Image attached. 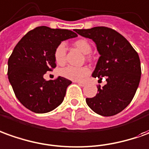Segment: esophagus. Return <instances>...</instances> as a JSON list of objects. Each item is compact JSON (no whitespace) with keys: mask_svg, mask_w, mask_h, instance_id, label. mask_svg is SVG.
<instances>
[{"mask_svg":"<svg viewBox=\"0 0 149 149\" xmlns=\"http://www.w3.org/2000/svg\"><path fill=\"white\" fill-rule=\"evenodd\" d=\"M75 83H77V84L79 85V86H81V87H84V86L87 85V83L84 82V81H76Z\"/></svg>","mask_w":149,"mask_h":149,"instance_id":"1","label":"esophagus"}]
</instances>
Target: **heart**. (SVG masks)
Segmentation results:
<instances>
[{
	"mask_svg": "<svg viewBox=\"0 0 149 149\" xmlns=\"http://www.w3.org/2000/svg\"><path fill=\"white\" fill-rule=\"evenodd\" d=\"M74 46L84 54H88L92 51V47L89 42L84 39L76 40L74 42ZM65 52H66L65 45L62 42L60 45H58L54 52V58L57 64H64L65 61ZM60 74L61 76L68 79L79 81L81 80L84 77L89 74V69L87 67H75V66L69 65L61 69Z\"/></svg>",
	"mask_w": 149,
	"mask_h": 149,
	"instance_id": "heart-1",
	"label": "heart"
}]
</instances>
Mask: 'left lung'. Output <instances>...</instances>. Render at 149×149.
Returning <instances> with one entry per match:
<instances>
[{
  "label": "left lung",
  "mask_w": 149,
  "mask_h": 149,
  "mask_svg": "<svg viewBox=\"0 0 149 149\" xmlns=\"http://www.w3.org/2000/svg\"><path fill=\"white\" fill-rule=\"evenodd\" d=\"M79 35L92 39L100 54L92 77H105L106 84L86 102L101 116L115 115L123 111L135 96L139 87L141 67L138 53L126 38L105 26L75 29Z\"/></svg>",
  "instance_id": "obj_1"
}]
</instances>
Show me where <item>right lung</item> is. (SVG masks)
Masks as SVG:
<instances>
[{
  "label": "right lung",
  "mask_w": 149,
  "mask_h": 149,
  "mask_svg": "<svg viewBox=\"0 0 149 149\" xmlns=\"http://www.w3.org/2000/svg\"><path fill=\"white\" fill-rule=\"evenodd\" d=\"M77 36L70 30L41 26L27 32L14 47L8 60V79L16 97L26 109L45 113L62 103L72 82L61 76L46 80L44 74L56 67L54 52L58 45Z\"/></svg>",
  "instance_id": "right-lung-1"
}]
</instances>
